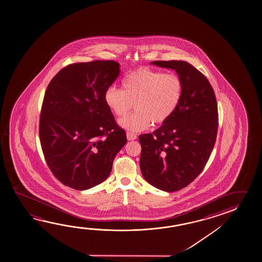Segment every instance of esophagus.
I'll return each mask as SVG.
<instances>
[{"instance_id":"esophagus-1","label":"esophagus","mask_w":262,"mask_h":262,"mask_svg":"<svg viewBox=\"0 0 262 262\" xmlns=\"http://www.w3.org/2000/svg\"><path fill=\"white\" fill-rule=\"evenodd\" d=\"M136 138H137L136 134H133V133H127V139L128 141H134Z\"/></svg>"}]
</instances>
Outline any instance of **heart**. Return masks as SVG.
Returning a JSON list of instances; mask_svg holds the SVG:
<instances>
[{"mask_svg":"<svg viewBox=\"0 0 262 262\" xmlns=\"http://www.w3.org/2000/svg\"><path fill=\"white\" fill-rule=\"evenodd\" d=\"M183 82L174 73L141 68L127 75L122 90L110 86L104 94V103L119 118L128 114L134 103L135 111L119 120L122 128L137 133L151 124H163L172 117L183 98Z\"/></svg>","mask_w":262,"mask_h":262,"instance_id":"1","label":"heart"}]
</instances>
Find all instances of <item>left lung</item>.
<instances>
[{
  "label": "left lung",
  "instance_id": "left-lung-1",
  "mask_svg": "<svg viewBox=\"0 0 262 262\" xmlns=\"http://www.w3.org/2000/svg\"><path fill=\"white\" fill-rule=\"evenodd\" d=\"M174 69L183 82V98L172 117L153 134H141L140 168L154 187L176 192L198 177L217 138L216 96L205 75L185 61H153Z\"/></svg>",
  "mask_w": 262,
  "mask_h": 262
}]
</instances>
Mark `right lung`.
Masks as SVG:
<instances>
[{"mask_svg": "<svg viewBox=\"0 0 262 262\" xmlns=\"http://www.w3.org/2000/svg\"><path fill=\"white\" fill-rule=\"evenodd\" d=\"M119 75V64L112 60L75 63L61 69L45 91L40 145L51 171L66 186L82 191L103 183L127 142L104 100Z\"/></svg>", "mask_w": 262, "mask_h": 262, "instance_id": "1", "label": "right lung"}]
</instances>
